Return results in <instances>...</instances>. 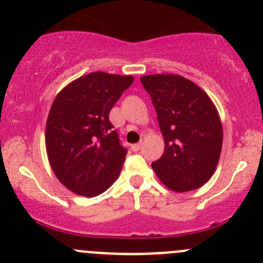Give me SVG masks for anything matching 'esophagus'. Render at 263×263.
<instances>
[{"instance_id":"34e87169","label":"esophagus","mask_w":263,"mask_h":263,"mask_svg":"<svg viewBox=\"0 0 263 263\" xmlns=\"http://www.w3.org/2000/svg\"><path fill=\"white\" fill-rule=\"evenodd\" d=\"M141 147H142V144L141 142H139V144H134L131 146V149H132V152H139V150H141Z\"/></svg>"}]
</instances>
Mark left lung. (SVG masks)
<instances>
[{
    "mask_svg": "<svg viewBox=\"0 0 263 263\" xmlns=\"http://www.w3.org/2000/svg\"><path fill=\"white\" fill-rule=\"evenodd\" d=\"M164 139L153 170L177 193L199 189L215 172L222 149V124L215 104L195 83L177 74L141 77Z\"/></svg>",
    "mask_w": 263,
    "mask_h": 263,
    "instance_id": "left-lung-1",
    "label": "left lung"
}]
</instances>
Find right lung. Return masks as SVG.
<instances>
[{
	"instance_id": "add662e5",
	"label": "right lung",
	"mask_w": 263,
	"mask_h": 263,
	"mask_svg": "<svg viewBox=\"0 0 263 263\" xmlns=\"http://www.w3.org/2000/svg\"><path fill=\"white\" fill-rule=\"evenodd\" d=\"M134 82L131 76L93 72L64 87L46 122V150L58 180L73 193L96 196L118 178L127 150L109 113Z\"/></svg>"
}]
</instances>
